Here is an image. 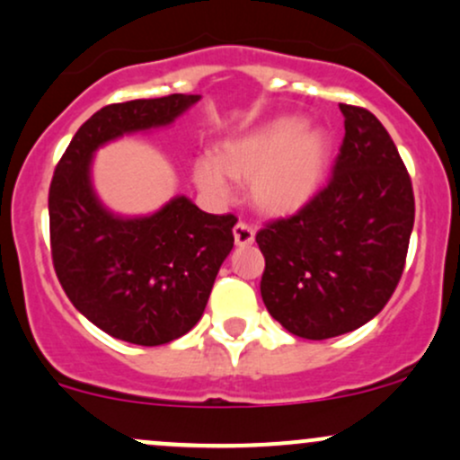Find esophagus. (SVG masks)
Wrapping results in <instances>:
<instances>
[{"instance_id":"1","label":"esophagus","mask_w":460,"mask_h":460,"mask_svg":"<svg viewBox=\"0 0 460 460\" xmlns=\"http://www.w3.org/2000/svg\"><path fill=\"white\" fill-rule=\"evenodd\" d=\"M234 238H235V244L238 246H249L253 244L255 240V229L249 225V222H238V225L234 226Z\"/></svg>"}]
</instances>
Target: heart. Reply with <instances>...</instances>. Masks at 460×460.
<instances>
[{"label": "heart", "instance_id": "heart-1", "mask_svg": "<svg viewBox=\"0 0 460 460\" xmlns=\"http://www.w3.org/2000/svg\"><path fill=\"white\" fill-rule=\"evenodd\" d=\"M330 144L316 128H304L299 118L272 122L229 139L216 159L200 156L194 164L199 188L211 196L229 194V179L249 183L251 203L264 214H288L319 188Z\"/></svg>", "mask_w": 460, "mask_h": 460}]
</instances>
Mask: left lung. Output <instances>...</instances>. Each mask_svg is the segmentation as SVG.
<instances>
[{
	"instance_id": "obj_1",
	"label": "left lung",
	"mask_w": 460,
	"mask_h": 460,
	"mask_svg": "<svg viewBox=\"0 0 460 460\" xmlns=\"http://www.w3.org/2000/svg\"><path fill=\"white\" fill-rule=\"evenodd\" d=\"M341 111L345 137L325 188L255 235L264 305L307 341L358 330L388 304L415 222L411 174L391 135L371 111Z\"/></svg>"
}]
</instances>
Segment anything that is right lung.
Returning a JSON list of instances; mask_svg holds the SVG:
<instances>
[{
	"instance_id": "1",
	"label": "right lung",
	"mask_w": 460,
	"mask_h": 460,
	"mask_svg": "<svg viewBox=\"0 0 460 460\" xmlns=\"http://www.w3.org/2000/svg\"><path fill=\"white\" fill-rule=\"evenodd\" d=\"M196 100L172 93L100 109L69 141L49 185V246L65 295L133 345H165L200 321L238 218L205 214L185 196L148 218H115L91 190V155L124 133L170 124Z\"/></svg>"
}]
</instances>
